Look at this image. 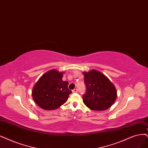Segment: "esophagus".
<instances>
[{"instance_id":"34e87169","label":"esophagus","mask_w":148,"mask_h":148,"mask_svg":"<svg viewBox=\"0 0 148 148\" xmlns=\"http://www.w3.org/2000/svg\"><path fill=\"white\" fill-rule=\"evenodd\" d=\"M72 91H73V92H78V90H77V89L75 88V89H74Z\"/></svg>"}]
</instances>
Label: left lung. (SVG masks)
<instances>
[{"label": "left lung", "mask_w": 148, "mask_h": 148, "mask_svg": "<svg viewBox=\"0 0 148 148\" xmlns=\"http://www.w3.org/2000/svg\"><path fill=\"white\" fill-rule=\"evenodd\" d=\"M86 92L83 96L85 105L92 110L102 111L115 102L117 91L112 82L100 71L91 69L83 72Z\"/></svg>", "instance_id": "8db88e82"}]
</instances>
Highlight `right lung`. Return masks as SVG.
<instances>
[{
    "instance_id": "1",
    "label": "right lung",
    "mask_w": 148,
    "mask_h": 148,
    "mask_svg": "<svg viewBox=\"0 0 148 148\" xmlns=\"http://www.w3.org/2000/svg\"><path fill=\"white\" fill-rule=\"evenodd\" d=\"M64 72L51 69L42 74L32 89V96L36 104L46 110H56L67 101L72 92L69 83L62 80Z\"/></svg>"
}]
</instances>
